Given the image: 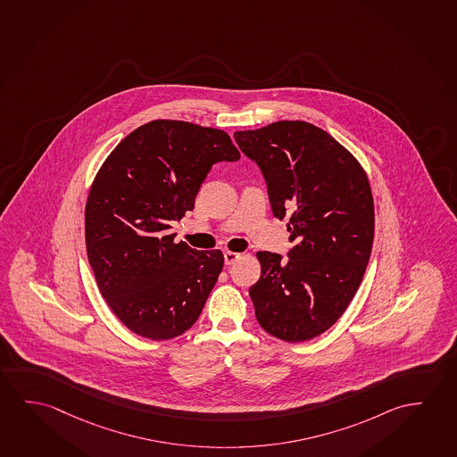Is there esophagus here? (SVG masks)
Instances as JSON below:
<instances>
[{"mask_svg":"<svg viewBox=\"0 0 457 457\" xmlns=\"http://www.w3.org/2000/svg\"><path fill=\"white\" fill-rule=\"evenodd\" d=\"M238 259V253H230V251H227V253H224V261L227 265H232V263H235Z\"/></svg>","mask_w":457,"mask_h":457,"instance_id":"esophagus-1","label":"esophagus"}]
</instances>
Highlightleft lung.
I'll return each instance as SVG.
<instances>
[{"instance_id":"obj_1","label":"left lung","mask_w":457,"mask_h":457,"mask_svg":"<svg viewBox=\"0 0 457 457\" xmlns=\"http://www.w3.org/2000/svg\"><path fill=\"white\" fill-rule=\"evenodd\" d=\"M261 167L275 218L287 219L289 261L261 251L249 289L262 328L279 340H312L334 326L361 286L375 237L369 178L346 147L303 120L235 131Z\"/></svg>"}]
</instances>
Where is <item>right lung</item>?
Masks as SVG:
<instances>
[{"label":"right lung","instance_id":"obj_1","mask_svg":"<svg viewBox=\"0 0 457 457\" xmlns=\"http://www.w3.org/2000/svg\"><path fill=\"white\" fill-rule=\"evenodd\" d=\"M238 159L225 131L153 120L125 137L98 170L86 204L88 263L133 334L170 340L195 324L224 253L174 243L168 230L194 210L211 167Z\"/></svg>","mask_w":457,"mask_h":457}]
</instances>
